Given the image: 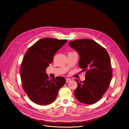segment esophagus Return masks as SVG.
Here are the masks:
<instances>
[{
    "label": "esophagus",
    "mask_w": 129,
    "mask_h": 129,
    "mask_svg": "<svg viewBox=\"0 0 129 129\" xmlns=\"http://www.w3.org/2000/svg\"><path fill=\"white\" fill-rule=\"evenodd\" d=\"M71 80V79H70V78H66V82L67 83L69 82Z\"/></svg>",
    "instance_id": "esophagus-1"
}]
</instances>
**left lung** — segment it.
I'll return each mask as SVG.
<instances>
[{"label": "left lung", "mask_w": 129, "mask_h": 129, "mask_svg": "<svg viewBox=\"0 0 129 129\" xmlns=\"http://www.w3.org/2000/svg\"><path fill=\"white\" fill-rule=\"evenodd\" d=\"M69 46L79 54V66L85 71V79H76L74 95L80 102L92 104L100 100L109 86L112 72L106 50L93 40L84 39L70 42Z\"/></svg>", "instance_id": "obj_1"}]
</instances>
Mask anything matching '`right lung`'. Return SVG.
<instances>
[{
  "label": "right lung",
  "instance_id": "1",
  "mask_svg": "<svg viewBox=\"0 0 129 129\" xmlns=\"http://www.w3.org/2000/svg\"><path fill=\"white\" fill-rule=\"evenodd\" d=\"M67 40L45 38L30 47L22 61L20 75L24 91L30 99L40 105L55 100L59 89L66 83L65 78L56 76L49 79L46 70L52 63L57 51Z\"/></svg>",
  "mask_w": 129,
  "mask_h": 129
}]
</instances>
